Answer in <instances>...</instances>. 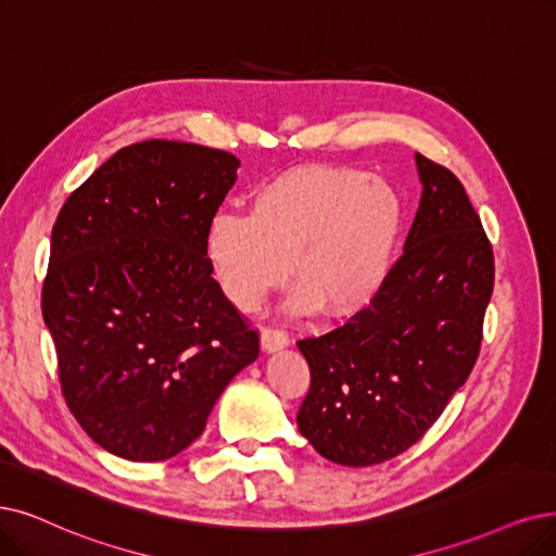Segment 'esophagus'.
<instances>
[{"label":"esophagus","instance_id":"obj_1","mask_svg":"<svg viewBox=\"0 0 556 556\" xmlns=\"http://www.w3.org/2000/svg\"><path fill=\"white\" fill-rule=\"evenodd\" d=\"M260 340H262V349H264L266 353L280 351V349H285L287 344H290V336H287L285 330L274 328V326H264Z\"/></svg>","mask_w":556,"mask_h":556}]
</instances>
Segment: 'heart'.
I'll return each instance as SVG.
<instances>
[{
    "mask_svg": "<svg viewBox=\"0 0 556 556\" xmlns=\"http://www.w3.org/2000/svg\"><path fill=\"white\" fill-rule=\"evenodd\" d=\"M402 203L367 170L309 164L282 170L251 195L249 214H218L205 237L207 257L228 299L255 307L287 276L301 309L349 315L388 278L402 232Z\"/></svg>",
    "mask_w": 556,
    "mask_h": 556,
    "instance_id": "heart-1",
    "label": "heart"
}]
</instances>
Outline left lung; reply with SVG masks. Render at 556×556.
<instances>
[{
    "label": "left lung",
    "instance_id": "left-lung-1",
    "mask_svg": "<svg viewBox=\"0 0 556 556\" xmlns=\"http://www.w3.org/2000/svg\"><path fill=\"white\" fill-rule=\"evenodd\" d=\"M421 198L381 290L346 324L299 340L309 390L296 415L324 458L367 468L413 447L468 381L495 257L458 177L415 154Z\"/></svg>",
    "mask_w": 556,
    "mask_h": 556
}]
</instances>
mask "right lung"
I'll return each instance as SVG.
<instances>
[{
	"instance_id": "add662e5",
	"label": "right lung",
	"mask_w": 556,
	"mask_h": 556,
	"mask_svg": "<svg viewBox=\"0 0 556 556\" xmlns=\"http://www.w3.org/2000/svg\"><path fill=\"white\" fill-rule=\"evenodd\" d=\"M226 150H118L63 203L42 319L79 427L111 454L166 460L205 431L260 336L212 278L205 237L237 180Z\"/></svg>"
}]
</instances>
